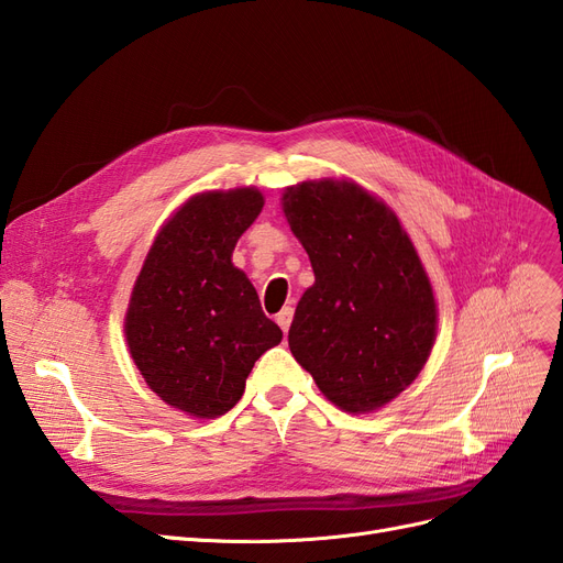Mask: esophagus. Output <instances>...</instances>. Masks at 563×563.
<instances>
[{"mask_svg":"<svg viewBox=\"0 0 563 563\" xmlns=\"http://www.w3.org/2000/svg\"><path fill=\"white\" fill-rule=\"evenodd\" d=\"M291 319H294V308H284V310L277 314V323H279L284 333L288 331V327H291Z\"/></svg>","mask_w":563,"mask_h":563,"instance_id":"1","label":"esophagus"}]
</instances>
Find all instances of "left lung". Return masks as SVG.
Here are the masks:
<instances>
[{"instance_id": "obj_1", "label": "left lung", "mask_w": 563, "mask_h": 563, "mask_svg": "<svg viewBox=\"0 0 563 563\" xmlns=\"http://www.w3.org/2000/svg\"><path fill=\"white\" fill-rule=\"evenodd\" d=\"M282 209L314 269L288 347L338 408L378 411L418 378L437 338L411 236L383 199L345 178L286 187Z\"/></svg>"}]
</instances>
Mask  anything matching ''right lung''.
I'll return each mask as SVG.
<instances>
[{"mask_svg":"<svg viewBox=\"0 0 563 563\" xmlns=\"http://www.w3.org/2000/svg\"><path fill=\"white\" fill-rule=\"evenodd\" d=\"M263 203L255 187L190 197L157 232L133 284L124 319L131 360L185 416L228 413L258 356L282 343V329L232 265L236 240Z\"/></svg>","mask_w":563,"mask_h":563,"instance_id":"1","label":"right lung"}]
</instances>
